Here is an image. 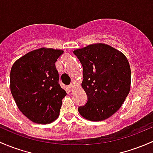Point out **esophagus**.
I'll list each match as a JSON object with an SVG mask.
<instances>
[{
    "label": "esophagus",
    "instance_id": "esophagus-1",
    "mask_svg": "<svg viewBox=\"0 0 153 153\" xmlns=\"http://www.w3.org/2000/svg\"><path fill=\"white\" fill-rule=\"evenodd\" d=\"M74 86H75V85L73 84V83H71V84L70 85V86H69V89H70V90H72V89H73L74 88Z\"/></svg>",
    "mask_w": 153,
    "mask_h": 153
}]
</instances>
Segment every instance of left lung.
<instances>
[{"label":"left lung","mask_w":153,"mask_h":153,"mask_svg":"<svg viewBox=\"0 0 153 153\" xmlns=\"http://www.w3.org/2000/svg\"><path fill=\"white\" fill-rule=\"evenodd\" d=\"M73 53L83 66L81 86L88 97L78 112L92 122L109 118L120 108L130 92L131 72L128 59L103 43L91 44Z\"/></svg>","instance_id":"left-lung-1"}]
</instances>
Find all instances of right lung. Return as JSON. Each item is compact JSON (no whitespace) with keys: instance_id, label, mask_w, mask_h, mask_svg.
Returning <instances> with one entry per match:
<instances>
[{"instance_id":"right-lung-1","label":"right lung","mask_w":153,"mask_h":153,"mask_svg":"<svg viewBox=\"0 0 153 153\" xmlns=\"http://www.w3.org/2000/svg\"><path fill=\"white\" fill-rule=\"evenodd\" d=\"M62 50L41 48L17 59L10 72V89L20 111L37 124L58 118L67 92L59 83L55 63Z\"/></svg>"}]
</instances>
